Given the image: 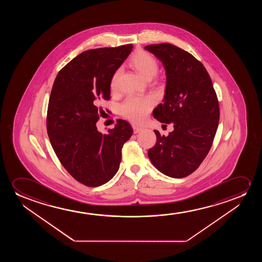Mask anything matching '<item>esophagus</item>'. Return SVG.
I'll list each match as a JSON object with an SVG mask.
<instances>
[{
    "mask_svg": "<svg viewBox=\"0 0 262 262\" xmlns=\"http://www.w3.org/2000/svg\"><path fill=\"white\" fill-rule=\"evenodd\" d=\"M133 128L134 133H139L140 130H142V128H141V127H139V126L133 125Z\"/></svg>",
    "mask_w": 262,
    "mask_h": 262,
    "instance_id": "1",
    "label": "esophagus"
}]
</instances>
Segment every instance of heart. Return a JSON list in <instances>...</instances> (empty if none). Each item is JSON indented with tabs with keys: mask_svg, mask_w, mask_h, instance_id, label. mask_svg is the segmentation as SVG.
I'll list each match as a JSON object with an SVG mask.
<instances>
[{
	"mask_svg": "<svg viewBox=\"0 0 262 262\" xmlns=\"http://www.w3.org/2000/svg\"><path fill=\"white\" fill-rule=\"evenodd\" d=\"M129 64L144 79H152L158 73V62L156 58L147 52L140 51L133 55L129 60ZM120 71L114 72L110 79V89L115 91L117 88ZM153 97H129L120 106V113L125 118L133 122H140L146 118L147 114L154 107Z\"/></svg>",
	"mask_w": 262,
	"mask_h": 262,
	"instance_id": "1",
	"label": "heart"
}]
</instances>
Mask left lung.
<instances>
[{
  "mask_svg": "<svg viewBox=\"0 0 262 262\" xmlns=\"http://www.w3.org/2000/svg\"><path fill=\"white\" fill-rule=\"evenodd\" d=\"M145 49L162 61L166 73L164 103L153 115L174 128L166 137L154 130L157 142L147 155L162 173L183 178L201 165L211 148L220 115L217 97L207 70L192 54L167 43Z\"/></svg>",
  "mask_w": 262,
  "mask_h": 262,
  "instance_id": "left-lung-1",
  "label": "left lung"
}]
</instances>
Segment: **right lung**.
I'll return each mask as SVG.
<instances>
[{
    "mask_svg": "<svg viewBox=\"0 0 262 262\" xmlns=\"http://www.w3.org/2000/svg\"><path fill=\"white\" fill-rule=\"evenodd\" d=\"M133 47L85 51L65 65L54 80L47 109V134L61 165L86 186H100L115 176L122 146L133 135L129 122L122 119L107 134L99 133L96 126L103 114L98 103L111 98L112 75Z\"/></svg>",
    "mask_w": 262,
    "mask_h": 262,
    "instance_id": "1",
    "label": "right lung"
}]
</instances>
